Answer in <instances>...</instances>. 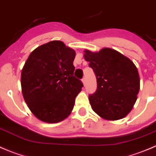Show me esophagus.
<instances>
[{"instance_id": "esophagus-1", "label": "esophagus", "mask_w": 156, "mask_h": 156, "mask_svg": "<svg viewBox=\"0 0 156 156\" xmlns=\"http://www.w3.org/2000/svg\"><path fill=\"white\" fill-rule=\"evenodd\" d=\"M81 81H82V83H83V85H85V78H84L83 79L81 80Z\"/></svg>"}]
</instances>
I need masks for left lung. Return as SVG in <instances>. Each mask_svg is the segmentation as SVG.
<instances>
[{
  "label": "left lung",
  "mask_w": 156,
  "mask_h": 156,
  "mask_svg": "<svg viewBox=\"0 0 156 156\" xmlns=\"http://www.w3.org/2000/svg\"><path fill=\"white\" fill-rule=\"evenodd\" d=\"M84 53L97 81V89L88 96L92 110L104 120L125 117L131 111L140 89L135 64L111 48H102L99 52L85 50Z\"/></svg>",
  "instance_id": "1"
}]
</instances>
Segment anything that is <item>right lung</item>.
<instances>
[{
	"mask_svg": "<svg viewBox=\"0 0 156 156\" xmlns=\"http://www.w3.org/2000/svg\"><path fill=\"white\" fill-rule=\"evenodd\" d=\"M75 51L53 40L35 49L22 70L21 86L28 107L36 118L58 123L71 114L83 84L74 77Z\"/></svg>",
	"mask_w": 156,
	"mask_h": 156,
	"instance_id": "obj_1",
	"label": "right lung"
}]
</instances>
